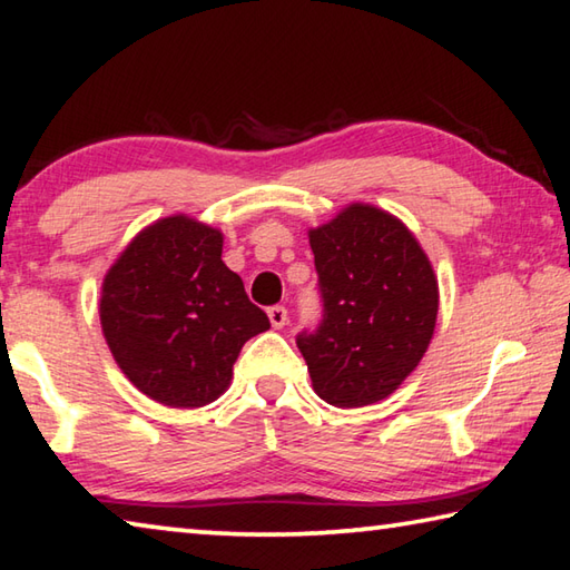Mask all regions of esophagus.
<instances>
[{
  "label": "esophagus",
  "instance_id": "1",
  "mask_svg": "<svg viewBox=\"0 0 570 570\" xmlns=\"http://www.w3.org/2000/svg\"><path fill=\"white\" fill-rule=\"evenodd\" d=\"M267 317H271V325L275 330H281V327H285V322H287V309L283 305H273L271 309H267Z\"/></svg>",
  "mask_w": 570,
  "mask_h": 570
}]
</instances>
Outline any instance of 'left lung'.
Returning a JSON list of instances; mask_svg holds the SVG:
<instances>
[{
    "mask_svg": "<svg viewBox=\"0 0 570 570\" xmlns=\"http://www.w3.org/2000/svg\"><path fill=\"white\" fill-rule=\"evenodd\" d=\"M322 320L297 332L315 392L364 406L390 396L434 335L439 287L414 235L380 208H345L309 230Z\"/></svg>",
    "mask_w": 570,
    "mask_h": 570,
    "instance_id": "1",
    "label": "left lung"
}]
</instances>
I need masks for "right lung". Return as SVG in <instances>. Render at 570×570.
Wrapping results in <instances>:
<instances>
[{"instance_id": "1", "label": "right lung", "mask_w": 570, "mask_h": 570, "mask_svg": "<svg viewBox=\"0 0 570 570\" xmlns=\"http://www.w3.org/2000/svg\"><path fill=\"white\" fill-rule=\"evenodd\" d=\"M220 253L216 228L164 218L136 235L104 281L99 313L114 360L166 406L218 400L240 347L271 327Z\"/></svg>"}]
</instances>
